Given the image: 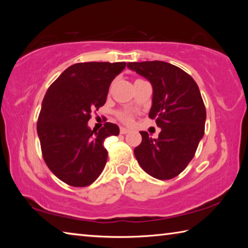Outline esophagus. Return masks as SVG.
<instances>
[{"instance_id":"34e87169","label":"esophagus","mask_w":248,"mask_h":248,"mask_svg":"<svg viewBox=\"0 0 248 248\" xmlns=\"http://www.w3.org/2000/svg\"><path fill=\"white\" fill-rule=\"evenodd\" d=\"M129 131H130V130L127 129V128H123V127L120 128V133L121 134H125V133H128Z\"/></svg>"}]
</instances>
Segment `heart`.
Returning <instances> with one entry per match:
<instances>
[{
	"instance_id": "heart-1",
	"label": "heart",
	"mask_w": 248,
	"mask_h": 248,
	"mask_svg": "<svg viewBox=\"0 0 248 248\" xmlns=\"http://www.w3.org/2000/svg\"><path fill=\"white\" fill-rule=\"evenodd\" d=\"M119 118L124 124H131L132 123V115L129 111H124L119 114Z\"/></svg>"
}]
</instances>
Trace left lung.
Instances as JSON below:
<instances>
[{
	"label": "left lung",
	"instance_id": "8db88e82",
	"mask_svg": "<svg viewBox=\"0 0 248 248\" xmlns=\"http://www.w3.org/2000/svg\"><path fill=\"white\" fill-rule=\"evenodd\" d=\"M127 66L152 84L149 117L161 128L157 139L140 132L137 161L154 178H174L189 164L204 134L207 112L199 87L189 74L164 61L129 62Z\"/></svg>",
	"mask_w": 248,
	"mask_h": 248
}]
</instances>
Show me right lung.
Returning a JSON list of instances; mask_svg holds the SVG:
<instances>
[{
  "mask_svg": "<svg viewBox=\"0 0 248 248\" xmlns=\"http://www.w3.org/2000/svg\"><path fill=\"white\" fill-rule=\"evenodd\" d=\"M125 62H84L69 66L45 95L37 123L41 152L49 170L73 187L94 183L107 162L104 141L118 136L119 127L106 123L91 130V112L106 103L109 86Z\"/></svg>",
  "mask_w": 248,
  "mask_h": 248,
  "instance_id": "obj_1",
  "label": "right lung"
}]
</instances>
